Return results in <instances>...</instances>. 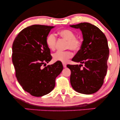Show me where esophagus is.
Returning <instances> with one entry per match:
<instances>
[{
	"label": "esophagus",
	"instance_id": "obj_1",
	"mask_svg": "<svg viewBox=\"0 0 120 120\" xmlns=\"http://www.w3.org/2000/svg\"><path fill=\"white\" fill-rule=\"evenodd\" d=\"M63 67H64V68H66V67H67V64H66L65 63H63Z\"/></svg>",
	"mask_w": 120,
	"mask_h": 120
}]
</instances>
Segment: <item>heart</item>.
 I'll use <instances>...</instances> for the list:
<instances>
[{"label":"heart","mask_w":120,"mask_h":120,"mask_svg":"<svg viewBox=\"0 0 120 120\" xmlns=\"http://www.w3.org/2000/svg\"><path fill=\"white\" fill-rule=\"evenodd\" d=\"M61 38L67 40L66 44L67 49H71L74 51H77L79 50L82 46V41L79 38L75 37L74 33L71 30L63 29L58 32ZM56 37L54 34H49L46 38V45L51 50H54L56 47ZM73 56V53L70 50L65 51L56 52L53 55V59L55 61H61L65 63L69 59Z\"/></svg>","instance_id":"heart-1"}]
</instances>
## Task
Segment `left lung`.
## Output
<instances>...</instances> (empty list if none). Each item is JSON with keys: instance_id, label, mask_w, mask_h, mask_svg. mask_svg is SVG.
Returning <instances> with one entry per match:
<instances>
[{"instance_id": "8db88e82", "label": "left lung", "mask_w": 120, "mask_h": 120, "mask_svg": "<svg viewBox=\"0 0 120 120\" xmlns=\"http://www.w3.org/2000/svg\"><path fill=\"white\" fill-rule=\"evenodd\" d=\"M70 26L79 29L83 38L81 49L71 60L81 64L67 65L71 71V85L78 93L92 94L101 88L107 74L109 53L107 38L98 27L90 23ZM82 64L84 67L81 68Z\"/></svg>"}]
</instances>
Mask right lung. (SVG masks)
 <instances>
[{
    "instance_id": "add662e5",
    "label": "right lung",
    "mask_w": 120,
    "mask_h": 120,
    "mask_svg": "<svg viewBox=\"0 0 120 120\" xmlns=\"http://www.w3.org/2000/svg\"><path fill=\"white\" fill-rule=\"evenodd\" d=\"M54 26L33 25L19 33L12 45V62L16 77L22 89L40 97L50 93L55 79L63 69L61 61L49 65L51 60L46 38Z\"/></svg>"
}]
</instances>
